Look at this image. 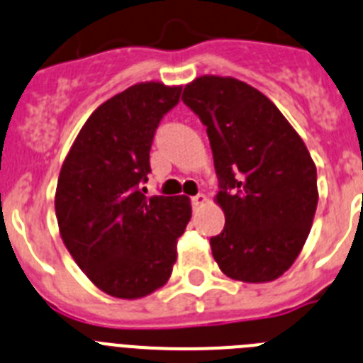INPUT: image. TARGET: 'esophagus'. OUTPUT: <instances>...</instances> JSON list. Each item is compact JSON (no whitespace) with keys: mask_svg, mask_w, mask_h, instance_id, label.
Listing matches in <instances>:
<instances>
[{"mask_svg":"<svg viewBox=\"0 0 363 363\" xmlns=\"http://www.w3.org/2000/svg\"><path fill=\"white\" fill-rule=\"evenodd\" d=\"M207 200H209V198L205 196V194H196V196L192 198V207H194V209H200V207H203V205L207 203Z\"/></svg>","mask_w":363,"mask_h":363,"instance_id":"obj_1","label":"esophagus"}]
</instances>
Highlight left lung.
Instances as JSON below:
<instances>
[{
  "mask_svg": "<svg viewBox=\"0 0 363 363\" xmlns=\"http://www.w3.org/2000/svg\"><path fill=\"white\" fill-rule=\"evenodd\" d=\"M207 127L225 214L211 238L218 267L233 280L265 284L289 271L311 233L316 165L306 143L265 94L230 76L205 74L182 96Z\"/></svg>",
  "mask_w": 363,
  "mask_h": 363,
  "instance_id": "8db88e82",
  "label": "left lung"
}]
</instances>
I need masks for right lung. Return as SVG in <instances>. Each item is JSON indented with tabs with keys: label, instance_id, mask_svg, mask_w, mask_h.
Masks as SVG:
<instances>
[{
	"label": "right lung",
	"instance_id": "right-lung-1",
	"mask_svg": "<svg viewBox=\"0 0 363 363\" xmlns=\"http://www.w3.org/2000/svg\"><path fill=\"white\" fill-rule=\"evenodd\" d=\"M179 92V85L142 82L112 96L85 121L57 178L54 207L67 251L99 291L121 300L169 281L191 220L187 196L140 191L154 133Z\"/></svg>",
	"mask_w": 363,
	"mask_h": 363
}]
</instances>
